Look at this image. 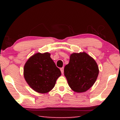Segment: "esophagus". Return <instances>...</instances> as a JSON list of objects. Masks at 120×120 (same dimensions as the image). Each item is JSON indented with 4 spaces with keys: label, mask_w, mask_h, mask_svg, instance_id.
Wrapping results in <instances>:
<instances>
[{
    "label": "esophagus",
    "mask_w": 120,
    "mask_h": 120,
    "mask_svg": "<svg viewBox=\"0 0 120 120\" xmlns=\"http://www.w3.org/2000/svg\"><path fill=\"white\" fill-rule=\"evenodd\" d=\"M60 70H61V72L62 74H64V67H62L60 68Z\"/></svg>",
    "instance_id": "34e87169"
}]
</instances>
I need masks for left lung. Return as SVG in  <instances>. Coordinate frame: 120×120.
<instances>
[{"label": "left lung", "instance_id": "1", "mask_svg": "<svg viewBox=\"0 0 120 120\" xmlns=\"http://www.w3.org/2000/svg\"><path fill=\"white\" fill-rule=\"evenodd\" d=\"M98 67L93 58L85 52L71 54L69 62L64 68L69 86L75 92L87 91L96 80Z\"/></svg>", "mask_w": 120, "mask_h": 120}]
</instances>
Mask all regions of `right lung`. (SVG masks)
<instances>
[{"label": "right lung", "mask_w": 120, "mask_h": 120, "mask_svg": "<svg viewBox=\"0 0 120 120\" xmlns=\"http://www.w3.org/2000/svg\"><path fill=\"white\" fill-rule=\"evenodd\" d=\"M61 73L50 58V54L36 53L24 66V76L31 88L40 93L50 92L55 86Z\"/></svg>", "instance_id": "1"}]
</instances>
